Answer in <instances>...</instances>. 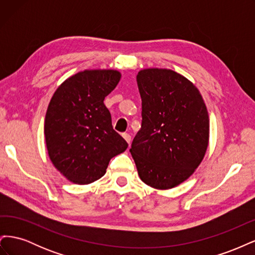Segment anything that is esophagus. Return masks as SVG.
Segmentation results:
<instances>
[{"label": "esophagus", "mask_w": 255, "mask_h": 255, "mask_svg": "<svg viewBox=\"0 0 255 255\" xmlns=\"http://www.w3.org/2000/svg\"><path fill=\"white\" fill-rule=\"evenodd\" d=\"M122 136H123V138H125V139L127 140L128 143H130V140H132V136H130V135L128 134V133H123Z\"/></svg>", "instance_id": "1"}]
</instances>
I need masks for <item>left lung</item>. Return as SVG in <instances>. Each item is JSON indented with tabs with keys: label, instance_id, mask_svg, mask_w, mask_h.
Returning a JSON list of instances; mask_svg holds the SVG:
<instances>
[{
	"label": "left lung",
	"instance_id": "left-lung-1",
	"mask_svg": "<svg viewBox=\"0 0 255 255\" xmlns=\"http://www.w3.org/2000/svg\"><path fill=\"white\" fill-rule=\"evenodd\" d=\"M136 80L142 122L129 152L144 184L171 189L189 179L205 156L206 105L196 85L170 69H142Z\"/></svg>",
	"mask_w": 255,
	"mask_h": 255
}]
</instances>
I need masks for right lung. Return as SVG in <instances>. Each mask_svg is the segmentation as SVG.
Masks as SVG:
<instances>
[{
	"instance_id": "add662e5",
	"label": "right lung",
	"mask_w": 255,
	"mask_h": 255,
	"mask_svg": "<svg viewBox=\"0 0 255 255\" xmlns=\"http://www.w3.org/2000/svg\"><path fill=\"white\" fill-rule=\"evenodd\" d=\"M120 79L114 69H86L53 94L44 119L45 144L53 166L68 181L85 185L101 179L110 160L128 149L103 102Z\"/></svg>"
}]
</instances>
